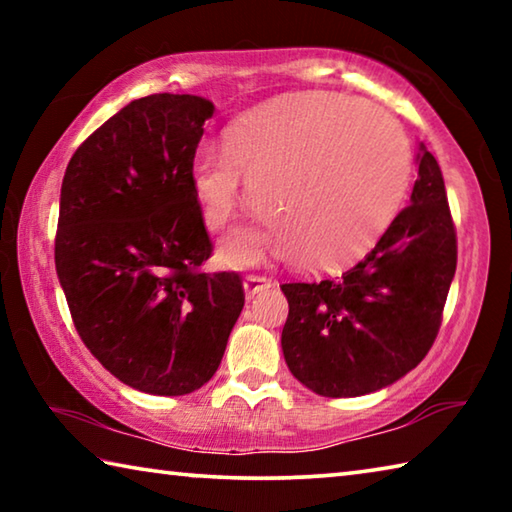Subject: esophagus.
Segmentation results:
<instances>
[{
	"instance_id": "1",
	"label": "esophagus",
	"mask_w": 512,
	"mask_h": 512,
	"mask_svg": "<svg viewBox=\"0 0 512 512\" xmlns=\"http://www.w3.org/2000/svg\"><path fill=\"white\" fill-rule=\"evenodd\" d=\"M266 287H271V280H268L266 275H257V273H250L246 275L244 280V289H246V296H255V293L264 291Z\"/></svg>"
}]
</instances>
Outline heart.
I'll return each mask as SVG.
<instances>
[{
    "label": "heart",
    "instance_id": "1",
    "mask_svg": "<svg viewBox=\"0 0 512 512\" xmlns=\"http://www.w3.org/2000/svg\"><path fill=\"white\" fill-rule=\"evenodd\" d=\"M406 180L402 128L339 92L296 94L250 112L228 128L223 149L205 144L192 164L207 228H223L250 196L264 214L259 228L223 239L221 255L235 266L268 253H289L302 268L350 262L393 221Z\"/></svg>",
    "mask_w": 512,
    "mask_h": 512
}]
</instances>
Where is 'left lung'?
Returning a JSON list of instances; mask_svg holds the SVG:
<instances>
[{
	"instance_id": "1",
	"label": "left lung",
	"mask_w": 512,
	"mask_h": 512,
	"mask_svg": "<svg viewBox=\"0 0 512 512\" xmlns=\"http://www.w3.org/2000/svg\"><path fill=\"white\" fill-rule=\"evenodd\" d=\"M456 253L443 173L420 144L411 203L375 248L336 277L280 284L293 377L325 397L366 395L404 377L436 341Z\"/></svg>"
}]
</instances>
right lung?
<instances>
[{
    "label": "right lung",
    "instance_id": "1",
    "mask_svg": "<svg viewBox=\"0 0 512 512\" xmlns=\"http://www.w3.org/2000/svg\"><path fill=\"white\" fill-rule=\"evenodd\" d=\"M214 106L151 94L99 126L60 187L56 273L94 357L126 386L187 395L210 381L244 309L239 273L212 257L192 164Z\"/></svg>",
    "mask_w": 512,
    "mask_h": 512
}]
</instances>
